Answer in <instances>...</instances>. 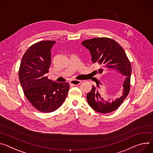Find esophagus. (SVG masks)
Instances as JSON below:
<instances>
[{"instance_id": "1", "label": "esophagus", "mask_w": 153, "mask_h": 153, "mask_svg": "<svg viewBox=\"0 0 153 153\" xmlns=\"http://www.w3.org/2000/svg\"><path fill=\"white\" fill-rule=\"evenodd\" d=\"M82 82L81 80H72L69 82V84L72 85H78Z\"/></svg>"}]
</instances>
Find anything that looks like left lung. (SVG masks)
Returning a JSON list of instances; mask_svg holds the SVG:
<instances>
[{"label":"left lung","instance_id":"8db88e82","mask_svg":"<svg viewBox=\"0 0 153 153\" xmlns=\"http://www.w3.org/2000/svg\"><path fill=\"white\" fill-rule=\"evenodd\" d=\"M89 50L93 63H98L102 68L98 73L102 74L105 69L115 70L124 76L123 93L120 98L111 101L101 94L102 83L97 80L96 86L92 85L91 90L87 94L89 105L97 112L107 114L118 108L126 99L130 90L131 65L123 48L116 41L108 38H94L82 41L81 43Z\"/></svg>","mask_w":153,"mask_h":153}]
</instances>
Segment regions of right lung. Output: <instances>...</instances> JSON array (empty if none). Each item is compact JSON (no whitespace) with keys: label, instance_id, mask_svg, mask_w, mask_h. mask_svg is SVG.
<instances>
[{"label":"right lung","instance_id":"obj_1","mask_svg":"<svg viewBox=\"0 0 153 153\" xmlns=\"http://www.w3.org/2000/svg\"><path fill=\"white\" fill-rule=\"evenodd\" d=\"M55 41H42L31 46L24 54L19 79L24 94L33 106L41 112H52L64 102L69 86L45 76L51 64V49Z\"/></svg>","mask_w":153,"mask_h":153}]
</instances>
